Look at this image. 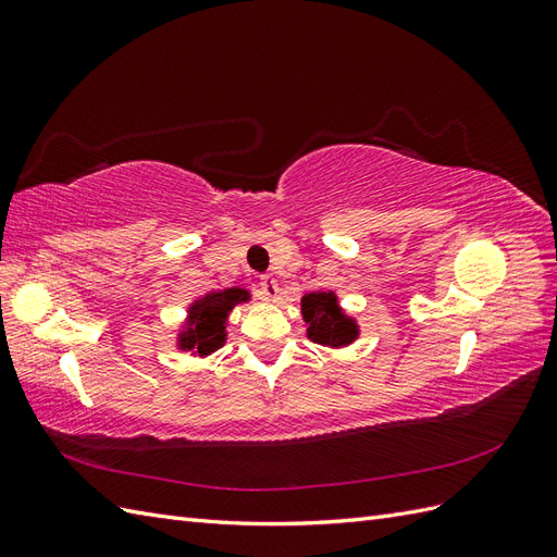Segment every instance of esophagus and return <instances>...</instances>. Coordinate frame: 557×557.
Instances as JSON below:
<instances>
[{"mask_svg":"<svg viewBox=\"0 0 557 557\" xmlns=\"http://www.w3.org/2000/svg\"><path fill=\"white\" fill-rule=\"evenodd\" d=\"M260 293L267 297V299H276L278 297V283L274 276H262L260 278Z\"/></svg>","mask_w":557,"mask_h":557,"instance_id":"34e87169","label":"esophagus"}]
</instances>
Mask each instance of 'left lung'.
Instances as JSON below:
<instances>
[{
  "mask_svg": "<svg viewBox=\"0 0 557 557\" xmlns=\"http://www.w3.org/2000/svg\"><path fill=\"white\" fill-rule=\"evenodd\" d=\"M301 313L309 323V339L325 346H346L358 336L352 320H346L332 293H311L301 299Z\"/></svg>",
  "mask_w": 557,
  "mask_h": 557,
  "instance_id": "left-lung-1",
  "label": "left lung"
}]
</instances>
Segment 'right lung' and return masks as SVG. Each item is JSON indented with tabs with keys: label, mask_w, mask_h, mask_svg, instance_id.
Returning a JSON list of instances; mask_svg holds the SVG:
<instances>
[{
	"label": "right lung",
	"mask_w": 557,
	"mask_h": 557,
	"mask_svg": "<svg viewBox=\"0 0 557 557\" xmlns=\"http://www.w3.org/2000/svg\"><path fill=\"white\" fill-rule=\"evenodd\" d=\"M246 297L248 295L244 290L230 288L225 293H213L205 299H197L190 313V332L183 334L185 348H195L199 356H207V352L221 348L225 342L223 320L227 311Z\"/></svg>",
	"instance_id": "1"
}]
</instances>
